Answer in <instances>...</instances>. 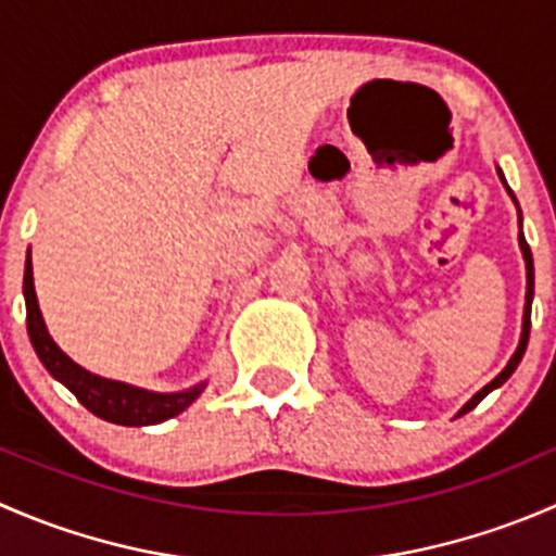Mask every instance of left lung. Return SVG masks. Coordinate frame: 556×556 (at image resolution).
<instances>
[{
  "mask_svg": "<svg viewBox=\"0 0 556 556\" xmlns=\"http://www.w3.org/2000/svg\"><path fill=\"white\" fill-rule=\"evenodd\" d=\"M497 174H501V179H503V172H501V169H497ZM503 185H506V179H503ZM506 188H508V185H506ZM508 193H511V188H508ZM511 199H514V193H511ZM514 201H517V199H514ZM519 226H521V215H519ZM519 247H521V255H525V266H527V295H525V319H521V339H519V346H517V352H514V355H511V361H508V366H506V368H503V371H501V374H497V377H495V379H492V382H490V384H486V387H481V390H479V392H476V395H473V397H470V401H468V403H465V406H463V408H459V412H457V417H463V414H468V412H470V408H476V406H479V403H481V401H484V397H486V395H490V392H492V390H495V387H501L503 382H506V379H508V377H511V374H514V371H517V366H519V363H521V355H525V350H527V339H530L532 285H535V282H532V279H535V274H532V252H530V244H527V242H525V237H521V233H519Z\"/></svg>",
  "mask_w": 556,
  "mask_h": 556,
  "instance_id": "8db88e82",
  "label": "left lung"
}]
</instances>
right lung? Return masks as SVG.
<instances>
[{
	"label": "right lung",
	"instance_id": "1",
	"mask_svg": "<svg viewBox=\"0 0 556 556\" xmlns=\"http://www.w3.org/2000/svg\"><path fill=\"white\" fill-rule=\"evenodd\" d=\"M24 299H26V330H29L31 346L42 366L48 368L50 377L59 379L83 406L106 422L126 425V428H139V425H159L164 419L177 417L179 412L190 406L201 395L204 384H195L182 392H148L139 387L112 382V379L97 377L77 366L75 361L59 350L45 328L42 312H39L35 277H31V257H26L24 268Z\"/></svg>",
	"mask_w": 556,
	"mask_h": 556
}]
</instances>
